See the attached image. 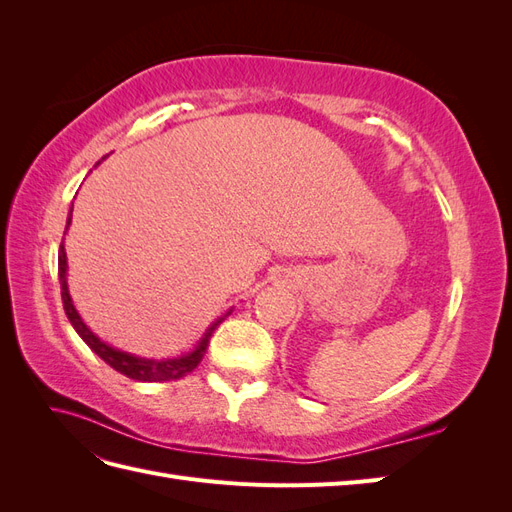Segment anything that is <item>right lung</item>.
Segmentation results:
<instances>
[{"mask_svg":"<svg viewBox=\"0 0 512 512\" xmlns=\"http://www.w3.org/2000/svg\"><path fill=\"white\" fill-rule=\"evenodd\" d=\"M100 164V162H98ZM72 222V209H70V215H68V226ZM66 226V230H68ZM66 271H68V260H66V250H64V243H61L59 247V282H61V301H64V309H66V316L70 320V324L74 327V331L81 335L83 342L94 350L100 359L111 365L115 371H119V374L128 376L132 380H138V382H166V380H179L183 378L185 374H190V371H194L198 367V363L203 361V356L207 352V346H209V339L213 335V331L220 327V322L232 312H226V316L215 320L211 327L207 329V333L200 337L198 346L188 352V354H181V356H175V359H143V356H134L130 352H121L113 346L104 344L102 339L98 335H94L89 331L87 324L81 320L79 312H76V307L70 299V292H68V282H66Z\"/></svg>","mask_w":512,"mask_h":512,"instance_id":"1","label":"right lung"}]
</instances>
